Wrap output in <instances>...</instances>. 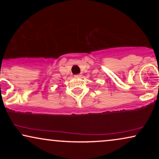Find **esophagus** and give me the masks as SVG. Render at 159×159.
Returning <instances> with one entry per match:
<instances>
[{"label":"esophagus","mask_w":159,"mask_h":159,"mask_svg":"<svg viewBox=\"0 0 159 159\" xmlns=\"http://www.w3.org/2000/svg\"><path fill=\"white\" fill-rule=\"evenodd\" d=\"M80 76H81L80 75H77L75 76V77H80Z\"/></svg>","instance_id":"obj_1"}]
</instances>
